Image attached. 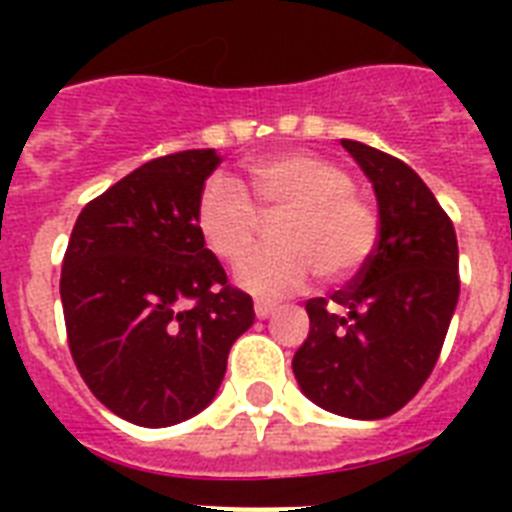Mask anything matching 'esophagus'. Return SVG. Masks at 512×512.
<instances>
[{
    "instance_id": "1",
    "label": "esophagus",
    "mask_w": 512,
    "mask_h": 512,
    "mask_svg": "<svg viewBox=\"0 0 512 512\" xmlns=\"http://www.w3.org/2000/svg\"><path fill=\"white\" fill-rule=\"evenodd\" d=\"M273 311H276V303H271V300H255L257 319H268Z\"/></svg>"
}]
</instances>
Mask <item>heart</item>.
Returning a JSON list of instances; mask_svg holds the SVG:
<instances>
[{
	"label": "heart",
	"instance_id": "1",
	"mask_svg": "<svg viewBox=\"0 0 512 512\" xmlns=\"http://www.w3.org/2000/svg\"><path fill=\"white\" fill-rule=\"evenodd\" d=\"M252 199L231 177H212L199 196L196 225L223 263H236L276 219L279 245L258 250L236 268L239 287L255 295H284L313 271L324 281L353 279L380 241V215L358 196L340 164L308 151L260 156L247 164Z\"/></svg>",
	"mask_w": 512,
	"mask_h": 512
}]
</instances>
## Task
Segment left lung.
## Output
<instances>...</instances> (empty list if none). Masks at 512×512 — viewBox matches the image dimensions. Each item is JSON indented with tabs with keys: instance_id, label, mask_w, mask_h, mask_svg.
Listing matches in <instances>:
<instances>
[{
	"instance_id": "obj_1",
	"label": "left lung",
	"mask_w": 512,
	"mask_h": 512,
	"mask_svg": "<svg viewBox=\"0 0 512 512\" xmlns=\"http://www.w3.org/2000/svg\"><path fill=\"white\" fill-rule=\"evenodd\" d=\"M342 146L374 183L380 241L356 279L305 303L311 332L292 369L329 412L380 420L417 396L441 356L460 297L457 236L409 164L358 140Z\"/></svg>"
}]
</instances>
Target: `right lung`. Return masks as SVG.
Listing matches in <instances>:
<instances>
[{
    "label": "right lung",
    "instance_id": "1",
    "mask_svg": "<svg viewBox=\"0 0 512 512\" xmlns=\"http://www.w3.org/2000/svg\"><path fill=\"white\" fill-rule=\"evenodd\" d=\"M220 156L177 151L87 201L60 271L71 358L122 420L167 428L199 414L228 350L255 321L201 239L196 207Z\"/></svg>",
    "mask_w": 512,
    "mask_h": 512
}]
</instances>
